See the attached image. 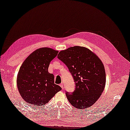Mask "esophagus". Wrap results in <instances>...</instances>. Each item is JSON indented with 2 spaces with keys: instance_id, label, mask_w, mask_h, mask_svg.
Segmentation results:
<instances>
[{
  "instance_id": "obj_1",
  "label": "esophagus",
  "mask_w": 130,
  "mask_h": 130,
  "mask_svg": "<svg viewBox=\"0 0 130 130\" xmlns=\"http://www.w3.org/2000/svg\"><path fill=\"white\" fill-rule=\"evenodd\" d=\"M60 86L61 87V89H64V85H63V84H60Z\"/></svg>"
}]
</instances>
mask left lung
Masks as SVG:
<instances>
[{
  "mask_svg": "<svg viewBox=\"0 0 130 130\" xmlns=\"http://www.w3.org/2000/svg\"><path fill=\"white\" fill-rule=\"evenodd\" d=\"M57 58L66 65L75 84L73 93L66 92L70 103L80 109L93 105L106 82L105 69L99 57L88 48L75 46L61 51Z\"/></svg>",
  "mask_w": 130,
  "mask_h": 130,
  "instance_id": "left-lung-1",
  "label": "left lung"
}]
</instances>
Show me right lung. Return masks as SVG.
<instances>
[{
	"label": "right lung",
	"mask_w": 130,
	"mask_h": 130,
	"mask_svg": "<svg viewBox=\"0 0 130 130\" xmlns=\"http://www.w3.org/2000/svg\"><path fill=\"white\" fill-rule=\"evenodd\" d=\"M58 51L41 48L34 51L25 59L19 70L17 84L21 97L30 105H45L61 90L55 84L54 75L48 73L50 62Z\"/></svg>",
	"instance_id": "obj_1"
}]
</instances>
